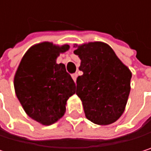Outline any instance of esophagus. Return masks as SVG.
<instances>
[{
	"instance_id": "esophagus-1",
	"label": "esophagus",
	"mask_w": 151,
	"mask_h": 151,
	"mask_svg": "<svg viewBox=\"0 0 151 151\" xmlns=\"http://www.w3.org/2000/svg\"><path fill=\"white\" fill-rule=\"evenodd\" d=\"M72 78H73V79L76 82V80H77V78H78V73H73V75H72Z\"/></svg>"
}]
</instances>
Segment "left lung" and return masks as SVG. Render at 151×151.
Listing matches in <instances>:
<instances>
[{"instance_id": "left-lung-1", "label": "left lung", "mask_w": 151, "mask_h": 151, "mask_svg": "<svg viewBox=\"0 0 151 151\" xmlns=\"http://www.w3.org/2000/svg\"><path fill=\"white\" fill-rule=\"evenodd\" d=\"M81 60L76 94L86 117L98 125L116 122L123 114L130 92L132 73L113 49L102 42L78 45L74 50Z\"/></svg>"}]
</instances>
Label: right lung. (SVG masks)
Masks as SVG:
<instances>
[{"mask_svg": "<svg viewBox=\"0 0 151 151\" xmlns=\"http://www.w3.org/2000/svg\"><path fill=\"white\" fill-rule=\"evenodd\" d=\"M69 45L44 42L23 56L14 78L15 94L26 114L43 125L58 122L65 112L67 100L76 86L64 64H57Z\"/></svg>", "mask_w": 151, "mask_h": 151, "instance_id": "add662e5", "label": "right lung"}]
</instances>
